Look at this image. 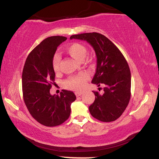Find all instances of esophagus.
<instances>
[{
  "label": "esophagus",
  "instance_id": "obj_1",
  "mask_svg": "<svg viewBox=\"0 0 159 159\" xmlns=\"http://www.w3.org/2000/svg\"><path fill=\"white\" fill-rule=\"evenodd\" d=\"M75 96H76L77 97H79L80 96H81V95L83 94V92H81V91H75Z\"/></svg>",
  "mask_w": 159,
  "mask_h": 159
}]
</instances>
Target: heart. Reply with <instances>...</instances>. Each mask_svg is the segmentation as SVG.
<instances>
[{
    "label": "heart",
    "instance_id": "b5f03b06",
    "mask_svg": "<svg viewBox=\"0 0 159 159\" xmlns=\"http://www.w3.org/2000/svg\"><path fill=\"white\" fill-rule=\"evenodd\" d=\"M66 51L70 56L79 62H83L87 55L86 47L80 43H73L69 44L66 47ZM60 63L61 57L58 54L56 53L53 56V61H52V66L56 72H58L59 70ZM88 79H89V75L86 73H81V74L70 77L69 79H68L64 83V86L68 89L79 91L85 87Z\"/></svg>",
    "mask_w": 159,
    "mask_h": 159
}]
</instances>
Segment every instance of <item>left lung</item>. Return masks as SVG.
<instances>
[{"label":"left lung","mask_w":159,"mask_h":159,"mask_svg":"<svg viewBox=\"0 0 159 159\" xmlns=\"http://www.w3.org/2000/svg\"><path fill=\"white\" fill-rule=\"evenodd\" d=\"M70 39L87 41L96 55V73L91 82L104 87L103 94L93 92L95 101L89 106L91 116L103 122L116 120L124 113L131 98V71L126 60L108 38L98 33L73 35Z\"/></svg>","instance_id":"left-lung-1"}]
</instances>
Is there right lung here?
I'll use <instances>...</instances> for the list:
<instances>
[{
    "instance_id": "add662e5",
    "label": "right lung",
    "mask_w": 159,
    "mask_h": 159,
    "mask_svg": "<svg viewBox=\"0 0 159 159\" xmlns=\"http://www.w3.org/2000/svg\"><path fill=\"white\" fill-rule=\"evenodd\" d=\"M67 38L51 36L44 39L29 53L22 73L23 100L30 115L46 126L62 124L70 116V105L76 97L73 92L62 90L51 95L55 80L52 61L58 46Z\"/></svg>"
}]
</instances>
